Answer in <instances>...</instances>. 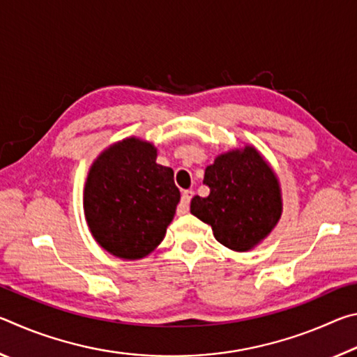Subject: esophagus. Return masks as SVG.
<instances>
[{
	"label": "esophagus",
	"instance_id": "obj_1",
	"mask_svg": "<svg viewBox=\"0 0 357 357\" xmlns=\"http://www.w3.org/2000/svg\"><path fill=\"white\" fill-rule=\"evenodd\" d=\"M192 197H193V190L189 189V190L183 192V197H181V202H179L178 209H176L179 215H184V214L189 213V204H190Z\"/></svg>",
	"mask_w": 357,
	"mask_h": 357
}]
</instances>
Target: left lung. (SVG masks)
<instances>
[{
    "instance_id": "obj_1",
    "label": "left lung",
    "mask_w": 357,
    "mask_h": 357,
    "mask_svg": "<svg viewBox=\"0 0 357 357\" xmlns=\"http://www.w3.org/2000/svg\"><path fill=\"white\" fill-rule=\"evenodd\" d=\"M208 197L195 195L190 213L213 228L214 238L234 252H249L269 236L283 211L274 168L253 146L219 154L204 170Z\"/></svg>"
}]
</instances>
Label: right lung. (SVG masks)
<instances>
[{
	"instance_id": "obj_1",
	"label": "right lung",
	"mask_w": 357,
	"mask_h": 357,
	"mask_svg": "<svg viewBox=\"0 0 357 357\" xmlns=\"http://www.w3.org/2000/svg\"><path fill=\"white\" fill-rule=\"evenodd\" d=\"M157 148L138 137L110 144L89 167L83 189L88 228L102 249L121 259L148 257L165 238L181 193Z\"/></svg>"
}]
</instances>
